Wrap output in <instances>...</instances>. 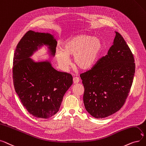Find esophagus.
<instances>
[{
	"label": "esophagus",
	"mask_w": 146,
	"mask_h": 146,
	"mask_svg": "<svg viewBox=\"0 0 146 146\" xmlns=\"http://www.w3.org/2000/svg\"><path fill=\"white\" fill-rule=\"evenodd\" d=\"M80 81V79L78 77H74L73 78V82L74 84H77Z\"/></svg>",
	"instance_id": "esophagus-1"
}]
</instances>
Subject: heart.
<instances>
[{"mask_svg":"<svg viewBox=\"0 0 146 146\" xmlns=\"http://www.w3.org/2000/svg\"><path fill=\"white\" fill-rule=\"evenodd\" d=\"M100 39L87 34H79L69 38L56 50V58L59 65L65 71L70 62L68 57L74 56V64L82 71L92 68L98 60L102 49Z\"/></svg>","mask_w":146,"mask_h":146,"instance_id":"b5f03b06","label":"heart"}]
</instances>
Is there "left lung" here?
Instances as JSON below:
<instances>
[{"label":"left lung","mask_w":146,"mask_h":146,"mask_svg":"<svg viewBox=\"0 0 146 146\" xmlns=\"http://www.w3.org/2000/svg\"><path fill=\"white\" fill-rule=\"evenodd\" d=\"M105 56L93 68L80 75L84 87V106L95 118L117 112L124 105L133 84L134 59L129 47L117 31Z\"/></svg>","instance_id":"left-lung-1"}]
</instances>
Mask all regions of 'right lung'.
Instances as JSON below:
<instances>
[{
	"label": "right lung",
	"instance_id": "1",
	"mask_svg": "<svg viewBox=\"0 0 146 146\" xmlns=\"http://www.w3.org/2000/svg\"><path fill=\"white\" fill-rule=\"evenodd\" d=\"M44 45L53 57L57 41L53 35L31 30L26 33L15 49L12 75L15 92L24 108L34 117L47 119L59 111L72 84V77L56 70L49 60L35 62L30 58Z\"/></svg>",
	"mask_w": 146,
	"mask_h": 146
}]
</instances>
